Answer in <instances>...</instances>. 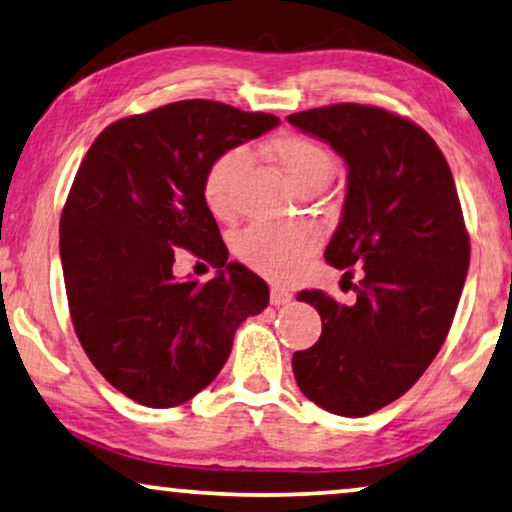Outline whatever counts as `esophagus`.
Returning <instances> with one entry per match:
<instances>
[{"label":"esophagus","instance_id":"obj_1","mask_svg":"<svg viewBox=\"0 0 512 512\" xmlns=\"http://www.w3.org/2000/svg\"><path fill=\"white\" fill-rule=\"evenodd\" d=\"M291 298H293L291 291L284 289V286H272V289H270V303L275 305V307L286 305Z\"/></svg>","mask_w":512,"mask_h":512}]
</instances>
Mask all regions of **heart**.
I'll list each match as a JSON object with an SVG mask.
<instances>
[{"label": "heart", "mask_w": 512, "mask_h": 512, "mask_svg": "<svg viewBox=\"0 0 512 512\" xmlns=\"http://www.w3.org/2000/svg\"><path fill=\"white\" fill-rule=\"evenodd\" d=\"M272 158L282 167L286 179L300 188L307 181L331 177L333 163L326 149L303 135H282L270 146ZM247 149L235 146L216 156L202 177V200L216 219L233 214V184L247 163ZM319 230L310 223L268 226L256 223L240 233L235 251L244 265L272 279H286L303 268L307 256L317 249Z\"/></svg>", "instance_id": "obj_1"}]
</instances>
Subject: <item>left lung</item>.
I'll use <instances>...</instances> for the list:
<instances>
[{"mask_svg":"<svg viewBox=\"0 0 512 512\" xmlns=\"http://www.w3.org/2000/svg\"><path fill=\"white\" fill-rule=\"evenodd\" d=\"M286 121L345 158V205L324 256L338 270L363 265L354 305L298 293L321 335L293 354V375L319 408L366 417L403 396L450 333L471 261L457 186L429 132L387 109L342 102Z\"/></svg>","mask_w":512,"mask_h":512,"instance_id":"8db88e82","label":"left lung"}]
</instances>
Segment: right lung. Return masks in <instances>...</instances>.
<instances>
[{
  "label": "right lung",
  "mask_w": 512,
  "mask_h": 512,
  "mask_svg": "<svg viewBox=\"0 0 512 512\" xmlns=\"http://www.w3.org/2000/svg\"><path fill=\"white\" fill-rule=\"evenodd\" d=\"M277 123L212 100L172 102L107 125L76 172L60 216L69 314L93 366L139 405L174 408L205 389L237 326L268 307V284L228 263L202 177ZM177 248L217 277L179 283Z\"/></svg>",
  "instance_id": "add662e5"
}]
</instances>
